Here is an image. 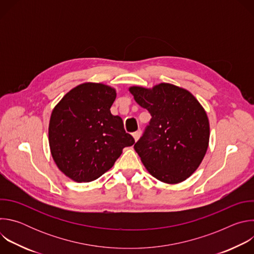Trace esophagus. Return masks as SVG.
Instances as JSON below:
<instances>
[{"label": "esophagus", "instance_id": "obj_1", "mask_svg": "<svg viewBox=\"0 0 254 254\" xmlns=\"http://www.w3.org/2000/svg\"><path fill=\"white\" fill-rule=\"evenodd\" d=\"M140 135H141V131H140V130H136L135 132L132 133V136H133V138H134L135 141L138 140V138L140 137Z\"/></svg>", "mask_w": 254, "mask_h": 254}]
</instances>
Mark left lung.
I'll list each match as a JSON object with an SVG mask.
<instances>
[{"mask_svg": "<svg viewBox=\"0 0 254 254\" xmlns=\"http://www.w3.org/2000/svg\"><path fill=\"white\" fill-rule=\"evenodd\" d=\"M129 92L152 116L134 150L147 171L166 184L189 178L202 163L210 137L204 107L187 89L171 83L152 88L130 86Z\"/></svg>", "mask_w": 254, "mask_h": 254, "instance_id": "1", "label": "left lung"}]
</instances>
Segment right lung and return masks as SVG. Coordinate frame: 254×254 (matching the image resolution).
Instances as JSON below:
<instances>
[{
	"label": "right lung",
	"mask_w": 254,
	"mask_h": 254,
	"mask_svg": "<svg viewBox=\"0 0 254 254\" xmlns=\"http://www.w3.org/2000/svg\"><path fill=\"white\" fill-rule=\"evenodd\" d=\"M117 91L85 82L69 90L53 108L49 147L58 169L75 182H91L110 170L124 148L134 143L111 107Z\"/></svg>",
	"instance_id": "obj_1"
}]
</instances>
